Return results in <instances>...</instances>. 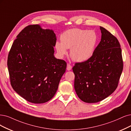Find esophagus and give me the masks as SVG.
<instances>
[{
	"instance_id": "34e87169",
	"label": "esophagus",
	"mask_w": 131,
	"mask_h": 131,
	"mask_svg": "<svg viewBox=\"0 0 131 131\" xmlns=\"http://www.w3.org/2000/svg\"><path fill=\"white\" fill-rule=\"evenodd\" d=\"M72 66L70 64H67V70L68 71H70L72 69Z\"/></svg>"
}]
</instances>
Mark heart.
<instances>
[{"instance_id":"b5f03b06","label":"heart","mask_w":131,"mask_h":131,"mask_svg":"<svg viewBox=\"0 0 131 131\" xmlns=\"http://www.w3.org/2000/svg\"><path fill=\"white\" fill-rule=\"evenodd\" d=\"M60 41L55 47L60 56L67 54V48H71L70 56L74 61L83 62L92 56L98 41V36L93 30L72 28L63 32Z\"/></svg>"}]
</instances>
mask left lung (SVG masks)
Wrapping results in <instances>:
<instances>
[{"mask_svg": "<svg viewBox=\"0 0 131 131\" xmlns=\"http://www.w3.org/2000/svg\"><path fill=\"white\" fill-rule=\"evenodd\" d=\"M101 39L93 54L85 61L75 63L74 89L85 103H95L107 98L117 88L123 60L117 38L100 26Z\"/></svg>", "mask_w": 131, "mask_h": 131, "instance_id": "left-lung-1", "label": "left lung"}]
</instances>
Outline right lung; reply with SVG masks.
I'll return each mask as SVG.
<instances>
[{
	"label": "right lung",
	"mask_w": 131,
	"mask_h": 131,
	"mask_svg": "<svg viewBox=\"0 0 131 131\" xmlns=\"http://www.w3.org/2000/svg\"><path fill=\"white\" fill-rule=\"evenodd\" d=\"M55 33L39 25L24 28L9 50L7 67L13 89L29 102L41 104L56 94L66 62L54 56Z\"/></svg>",
	"instance_id": "right-lung-1"
}]
</instances>
